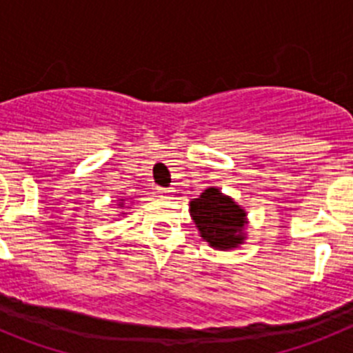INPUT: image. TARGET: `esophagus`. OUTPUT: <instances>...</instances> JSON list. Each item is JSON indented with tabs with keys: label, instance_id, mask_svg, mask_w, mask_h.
<instances>
[{
	"label": "esophagus",
	"instance_id": "1",
	"mask_svg": "<svg viewBox=\"0 0 353 353\" xmlns=\"http://www.w3.org/2000/svg\"><path fill=\"white\" fill-rule=\"evenodd\" d=\"M157 194L161 196V198H171L173 191H171V189H164V187H159Z\"/></svg>",
	"mask_w": 353,
	"mask_h": 353
}]
</instances>
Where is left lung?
<instances>
[{
	"mask_svg": "<svg viewBox=\"0 0 353 353\" xmlns=\"http://www.w3.org/2000/svg\"><path fill=\"white\" fill-rule=\"evenodd\" d=\"M192 221L199 230V235L214 249L239 248L245 240V210L233 201V198L224 196L219 189L208 187L199 198L189 203Z\"/></svg>",
	"mask_w": 353,
	"mask_h": 353,
	"instance_id": "left-lung-1",
	"label": "left lung"
}]
</instances>
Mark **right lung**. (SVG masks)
Listing matches in <instances>:
<instances>
[{
  "label": "right lung",
  "instance_id": "add662e5",
  "mask_svg": "<svg viewBox=\"0 0 353 353\" xmlns=\"http://www.w3.org/2000/svg\"><path fill=\"white\" fill-rule=\"evenodd\" d=\"M118 207H123V199H120V205Z\"/></svg>",
  "mask_w": 353,
  "mask_h": 353
}]
</instances>
